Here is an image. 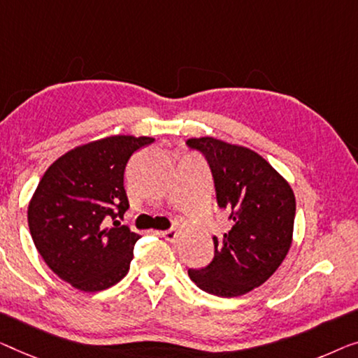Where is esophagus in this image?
<instances>
[{
	"label": "esophagus",
	"mask_w": 358,
	"mask_h": 358,
	"mask_svg": "<svg viewBox=\"0 0 358 358\" xmlns=\"http://www.w3.org/2000/svg\"><path fill=\"white\" fill-rule=\"evenodd\" d=\"M159 234H161V236L165 239V241H169V243H175V241H177V236H178L177 230H164V231H161Z\"/></svg>",
	"instance_id": "34e87169"
}]
</instances>
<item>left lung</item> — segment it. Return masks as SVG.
Wrapping results in <instances>:
<instances>
[{
	"mask_svg": "<svg viewBox=\"0 0 358 358\" xmlns=\"http://www.w3.org/2000/svg\"><path fill=\"white\" fill-rule=\"evenodd\" d=\"M191 149L209 164L217 204L230 212L231 228L213 236L212 262L188 270L197 287L218 297H238L270 278L292 243L296 197L287 181L252 149L212 136L191 138Z\"/></svg>",
	"mask_w": 358,
	"mask_h": 358,
	"instance_id": "left-lung-1",
	"label": "left lung"
}]
</instances>
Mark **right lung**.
Masks as SVG:
<instances>
[{"label": "right lung", "instance_id": "add662e5", "mask_svg": "<svg viewBox=\"0 0 358 358\" xmlns=\"http://www.w3.org/2000/svg\"><path fill=\"white\" fill-rule=\"evenodd\" d=\"M154 138L117 135L77 146L50 165L29 204V228L46 265L83 292L119 282L140 234L120 225L128 159ZM115 225L106 227L110 220Z\"/></svg>", "mask_w": 358, "mask_h": 358}]
</instances>
